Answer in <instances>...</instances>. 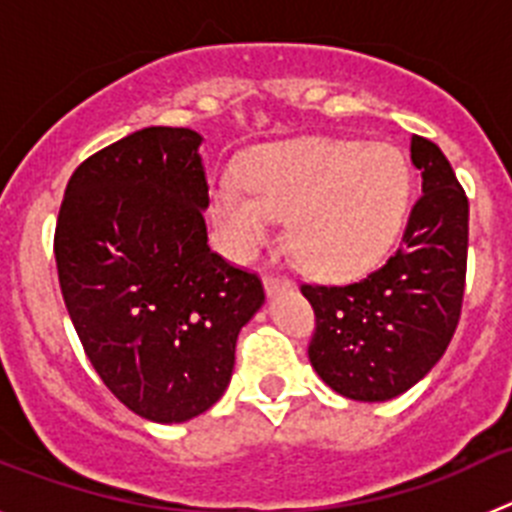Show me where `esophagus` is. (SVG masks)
<instances>
[{
    "label": "esophagus",
    "instance_id": "1",
    "mask_svg": "<svg viewBox=\"0 0 512 512\" xmlns=\"http://www.w3.org/2000/svg\"><path fill=\"white\" fill-rule=\"evenodd\" d=\"M292 287V282L284 277H264V289H266V295L274 297L279 295V292H284V289Z\"/></svg>",
    "mask_w": 512,
    "mask_h": 512
}]
</instances>
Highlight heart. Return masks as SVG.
Masks as SVG:
<instances>
[{"label":"heart","instance_id":"1","mask_svg":"<svg viewBox=\"0 0 512 512\" xmlns=\"http://www.w3.org/2000/svg\"><path fill=\"white\" fill-rule=\"evenodd\" d=\"M212 194V217L235 259H248L289 215V243L310 271L359 277L384 259L405 220L410 171L390 146L300 138L264 148Z\"/></svg>","mask_w":512,"mask_h":512}]
</instances>
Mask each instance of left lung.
Instances as JSON below:
<instances>
[{"instance_id": "left-lung-1", "label": "left lung", "mask_w": 512, "mask_h": 512, "mask_svg": "<svg viewBox=\"0 0 512 512\" xmlns=\"http://www.w3.org/2000/svg\"><path fill=\"white\" fill-rule=\"evenodd\" d=\"M410 158L423 197L395 256L346 287L302 284L315 310L312 369L348 400L384 402L431 372L454 336L464 300L469 200L449 158L413 135Z\"/></svg>"}]
</instances>
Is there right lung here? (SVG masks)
<instances>
[{
	"label": "right lung",
	"instance_id": "add662e5",
	"mask_svg": "<svg viewBox=\"0 0 512 512\" xmlns=\"http://www.w3.org/2000/svg\"><path fill=\"white\" fill-rule=\"evenodd\" d=\"M200 146L189 128H143L102 148L69 179L56 223L76 336L107 390L153 423L223 397L238 333L264 305L261 279L207 246Z\"/></svg>",
	"mask_w": 512,
	"mask_h": 512
}]
</instances>
